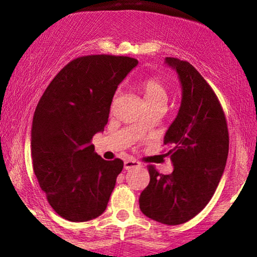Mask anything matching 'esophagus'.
Segmentation results:
<instances>
[{"label": "esophagus", "mask_w": 257, "mask_h": 257, "mask_svg": "<svg viewBox=\"0 0 257 257\" xmlns=\"http://www.w3.org/2000/svg\"><path fill=\"white\" fill-rule=\"evenodd\" d=\"M140 162L135 161V159H126L124 162V169L129 170V169H133V168H137V167H140Z\"/></svg>", "instance_id": "esophagus-1"}]
</instances>
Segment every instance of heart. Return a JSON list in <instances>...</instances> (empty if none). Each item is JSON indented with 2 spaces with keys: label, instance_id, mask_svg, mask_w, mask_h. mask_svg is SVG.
Returning a JSON list of instances; mask_svg holds the SVG:
<instances>
[{
  "label": "heart",
  "instance_id": "1",
  "mask_svg": "<svg viewBox=\"0 0 257 257\" xmlns=\"http://www.w3.org/2000/svg\"><path fill=\"white\" fill-rule=\"evenodd\" d=\"M141 89H143L147 105L158 104V102L166 104L167 102V89L158 77H150L145 79L141 84Z\"/></svg>",
  "mask_w": 257,
  "mask_h": 257
}]
</instances>
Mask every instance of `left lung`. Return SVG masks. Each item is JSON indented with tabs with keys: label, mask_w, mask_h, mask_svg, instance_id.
I'll use <instances>...</instances> for the list:
<instances>
[{
	"label": "left lung",
	"mask_w": 257,
	"mask_h": 257,
	"mask_svg": "<svg viewBox=\"0 0 257 257\" xmlns=\"http://www.w3.org/2000/svg\"><path fill=\"white\" fill-rule=\"evenodd\" d=\"M182 87L178 116L164 137L174 164L169 175L149 166L150 184L139 204L143 214L166 225H181L214 196L228 156V128L216 94L188 61L166 58Z\"/></svg>",
	"instance_id": "left-lung-1"
}]
</instances>
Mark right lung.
I'll return each mask as SVG.
<instances>
[{"label":"right lung","mask_w":257,"mask_h":257,"mask_svg":"<svg viewBox=\"0 0 257 257\" xmlns=\"http://www.w3.org/2000/svg\"><path fill=\"white\" fill-rule=\"evenodd\" d=\"M138 60L96 54L73 59L53 78L32 119V167L58 215L84 222L105 211L123 169L105 161L91 139L104 132L114 91Z\"/></svg>","instance_id":"right-lung-1"}]
</instances>
